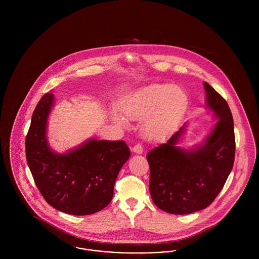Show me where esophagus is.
I'll use <instances>...</instances> for the list:
<instances>
[{
    "label": "esophagus",
    "mask_w": 259,
    "mask_h": 259,
    "mask_svg": "<svg viewBox=\"0 0 259 259\" xmlns=\"http://www.w3.org/2000/svg\"><path fill=\"white\" fill-rule=\"evenodd\" d=\"M133 151L136 152V153H138V154H141V153H143L144 149H143V147H142L140 144H137V145H135V146L133 147Z\"/></svg>",
    "instance_id": "34e87169"
}]
</instances>
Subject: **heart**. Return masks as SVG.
Here are the masks:
<instances>
[{
	"instance_id": "heart-1",
	"label": "heart",
	"mask_w": 259,
	"mask_h": 259,
	"mask_svg": "<svg viewBox=\"0 0 259 259\" xmlns=\"http://www.w3.org/2000/svg\"><path fill=\"white\" fill-rule=\"evenodd\" d=\"M188 97L185 91L170 83H153L128 95L121 110L130 119H141L142 133L149 141L164 138L186 111ZM114 121L124 125L126 119L117 111L111 114Z\"/></svg>"
}]
</instances>
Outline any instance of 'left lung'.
Masks as SVG:
<instances>
[{
	"label": "left lung",
	"mask_w": 259,
	"mask_h": 259,
	"mask_svg": "<svg viewBox=\"0 0 259 259\" xmlns=\"http://www.w3.org/2000/svg\"><path fill=\"white\" fill-rule=\"evenodd\" d=\"M206 108L219 118L200 146L192 149L178 147L185 125L165 144L147 155L149 192L154 204L172 214L201 210L215 199L234 162L235 138L233 118L226 101L204 81Z\"/></svg>",
	"instance_id": "obj_1"
}]
</instances>
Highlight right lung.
<instances>
[{
    "instance_id": "obj_1",
    "label": "right lung",
    "mask_w": 259,
    "mask_h": 259,
    "mask_svg": "<svg viewBox=\"0 0 259 259\" xmlns=\"http://www.w3.org/2000/svg\"><path fill=\"white\" fill-rule=\"evenodd\" d=\"M53 105V94L41 97L26 138V157L35 184L46 201L62 212L96 213L111 202L130 148L123 141L91 140L66 153L53 151L46 135Z\"/></svg>"
}]
</instances>
